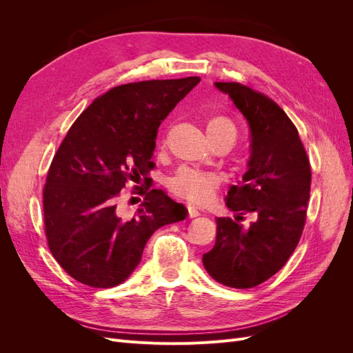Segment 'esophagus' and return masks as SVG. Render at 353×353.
<instances>
[{
	"instance_id": "1",
	"label": "esophagus",
	"mask_w": 353,
	"mask_h": 353,
	"mask_svg": "<svg viewBox=\"0 0 353 353\" xmlns=\"http://www.w3.org/2000/svg\"><path fill=\"white\" fill-rule=\"evenodd\" d=\"M199 216V210L194 208H188V218H196Z\"/></svg>"
}]
</instances>
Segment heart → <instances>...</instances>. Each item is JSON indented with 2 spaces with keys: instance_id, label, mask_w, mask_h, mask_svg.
<instances>
[{
  "instance_id": "heart-1",
  "label": "heart",
  "mask_w": 353,
  "mask_h": 353,
  "mask_svg": "<svg viewBox=\"0 0 353 353\" xmlns=\"http://www.w3.org/2000/svg\"><path fill=\"white\" fill-rule=\"evenodd\" d=\"M206 131L213 145L228 141L232 143L237 138V128L228 116L216 114L206 122ZM221 185V178L216 174L203 172L187 166L179 168L169 178L168 188L174 196L187 200L197 206H206L215 199Z\"/></svg>"
}]
</instances>
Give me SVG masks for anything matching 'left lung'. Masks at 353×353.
Here are the masks:
<instances>
[{
    "mask_svg": "<svg viewBox=\"0 0 353 353\" xmlns=\"http://www.w3.org/2000/svg\"><path fill=\"white\" fill-rule=\"evenodd\" d=\"M249 123L252 154L241 185L228 191L227 206L236 219H216V241L203 254L213 280L232 288H252L279 272L302 237L311 165L297 128L268 95L239 82H216ZM253 212L243 229L238 221Z\"/></svg>",
    "mask_w": 353,
    "mask_h": 353,
    "instance_id": "8db88e82",
    "label": "left lung"
}]
</instances>
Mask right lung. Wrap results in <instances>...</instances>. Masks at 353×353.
<instances>
[{"mask_svg": "<svg viewBox=\"0 0 353 353\" xmlns=\"http://www.w3.org/2000/svg\"><path fill=\"white\" fill-rule=\"evenodd\" d=\"M200 82L199 77L117 85L99 95L68 131L42 190L48 249L77 281L110 288L141 261L152 234L183 221L185 208L150 190L148 172L160 123ZM132 180L143 196L132 219L115 209Z\"/></svg>", "mask_w": 353, "mask_h": 353, "instance_id": "add662e5", "label": "right lung"}]
</instances>
